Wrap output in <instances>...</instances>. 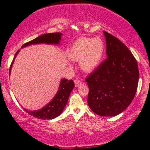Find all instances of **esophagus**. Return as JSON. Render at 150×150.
<instances>
[{"mask_svg":"<svg viewBox=\"0 0 150 150\" xmlns=\"http://www.w3.org/2000/svg\"><path fill=\"white\" fill-rule=\"evenodd\" d=\"M74 82H75V87H79V86H80V85L82 84V81H81V80H74Z\"/></svg>","mask_w":150,"mask_h":150,"instance_id":"esophagus-1","label":"esophagus"}]
</instances>
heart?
<instances>
[{"label":"heart","mask_w":150,"mask_h":150,"mask_svg":"<svg viewBox=\"0 0 150 150\" xmlns=\"http://www.w3.org/2000/svg\"><path fill=\"white\" fill-rule=\"evenodd\" d=\"M104 44L100 38H80L74 42L70 51V57L73 61H80L81 68L85 71H92L102 61Z\"/></svg>","instance_id":"obj_1"}]
</instances>
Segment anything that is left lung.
I'll list each match as a JSON object with an SVG mask.
<instances>
[{"label":"left lung","mask_w":150,"mask_h":150,"mask_svg":"<svg viewBox=\"0 0 150 150\" xmlns=\"http://www.w3.org/2000/svg\"><path fill=\"white\" fill-rule=\"evenodd\" d=\"M104 34L107 58L85 78L89 87L87 103L99 116H115L126 109L135 97L138 65L121 41L108 32Z\"/></svg>","instance_id":"left-lung-1"}]
</instances>
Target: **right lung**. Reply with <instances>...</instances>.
I'll use <instances>...</instances> for the list:
<instances>
[{
    "label": "right lung",
    "instance_id": "add662e5",
    "mask_svg": "<svg viewBox=\"0 0 150 150\" xmlns=\"http://www.w3.org/2000/svg\"><path fill=\"white\" fill-rule=\"evenodd\" d=\"M61 35L62 34L60 33V32L42 34V35L35 38L33 40L24 44L22 47L30 45V44H41V43L58 44H59L60 40L61 39ZM18 52L19 51H18V52L16 53L15 57ZM13 61L12 62L11 65H10V70H11V67ZM74 86H75V84H74V82L72 80H68L67 79H62L57 94L46 106H44L41 110H38V111H27V109H25V111L32 116L39 118V119L49 120L56 118L63 111V108H64L67 102H68L70 92L73 90Z\"/></svg>",
    "mask_w": 150,
    "mask_h": 150
}]
</instances>
